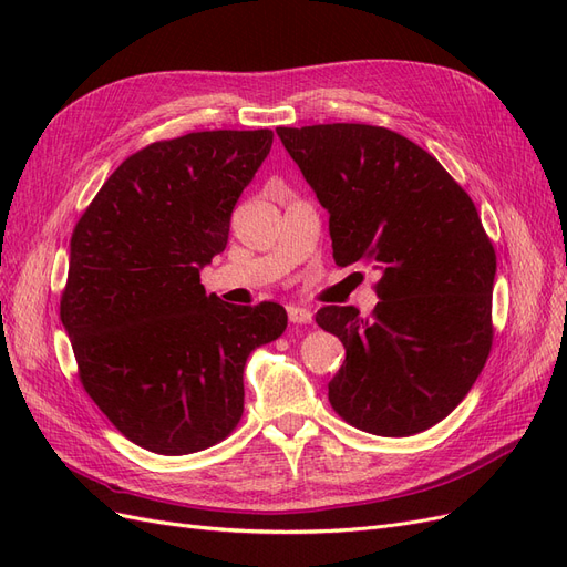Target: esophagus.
<instances>
[{
    "label": "esophagus",
    "instance_id": "esophagus-1",
    "mask_svg": "<svg viewBox=\"0 0 567 567\" xmlns=\"http://www.w3.org/2000/svg\"><path fill=\"white\" fill-rule=\"evenodd\" d=\"M288 319L293 321V323H310L312 321V310H310V307L290 305L288 307Z\"/></svg>",
    "mask_w": 567,
    "mask_h": 567
}]
</instances>
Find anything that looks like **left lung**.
<instances>
[{
    "label": "left lung",
    "instance_id": "1",
    "mask_svg": "<svg viewBox=\"0 0 567 567\" xmlns=\"http://www.w3.org/2000/svg\"><path fill=\"white\" fill-rule=\"evenodd\" d=\"M277 134L329 210L336 265L381 271L369 319L352 305L317 312L346 346L331 406L373 435L427 431L466 398L492 350L496 255L471 196L431 153L385 127Z\"/></svg>",
    "mask_w": 567,
    "mask_h": 567
}]
</instances>
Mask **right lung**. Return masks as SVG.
Wrapping results in <instances>:
<instances>
[{
	"instance_id": "right-lung-1",
	"label": "right lung",
	"mask_w": 567,
	"mask_h": 567,
	"mask_svg": "<svg viewBox=\"0 0 567 567\" xmlns=\"http://www.w3.org/2000/svg\"><path fill=\"white\" fill-rule=\"evenodd\" d=\"M271 140V130H213L148 144L75 225L61 321L80 381L148 452L225 440L244 414L248 354L286 331L281 305H229L200 284Z\"/></svg>"
}]
</instances>
